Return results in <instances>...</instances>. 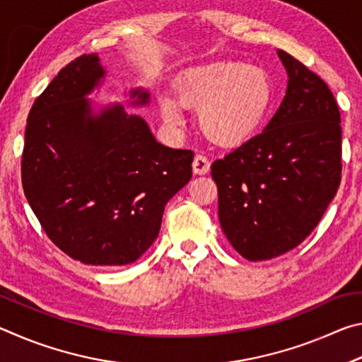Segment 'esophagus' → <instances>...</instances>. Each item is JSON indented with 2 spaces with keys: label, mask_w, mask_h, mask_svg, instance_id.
I'll return each instance as SVG.
<instances>
[{
  "label": "esophagus",
  "mask_w": 362,
  "mask_h": 362,
  "mask_svg": "<svg viewBox=\"0 0 362 362\" xmlns=\"http://www.w3.org/2000/svg\"><path fill=\"white\" fill-rule=\"evenodd\" d=\"M209 169H211L209 159H207L203 155H196L194 156V159H193V173L196 175H206L207 173H209Z\"/></svg>",
  "instance_id": "obj_1"
}]
</instances>
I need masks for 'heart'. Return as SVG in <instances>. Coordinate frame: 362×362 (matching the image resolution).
Masks as SVG:
<instances>
[{"mask_svg":"<svg viewBox=\"0 0 362 362\" xmlns=\"http://www.w3.org/2000/svg\"><path fill=\"white\" fill-rule=\"evenodd\" d=\"M175 95L159 97L169 126H180L188 108H198L204 136L220 146H238L257 136L273 102L265 70L241 62H209L192 66L175 81Z\"/></svg>","mask_w":362,"mask_h":362,"instance_id":"b5f03b06","label":"heart"}]
</instances>
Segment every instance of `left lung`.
Masks as SVG:
<instances>
[{"mask_svg":"<svg viewBox=\"0 0 362 362\" xmlns=\"http://www.w3.org/2000/svg\"><path fill=\"white\" fill-rule=\"evenodd\" d=\"M286 95L262 134L212 164L218 220L250 262L297 247L320 223L341 179L340 112L322 79L278 49Z\"/></svg>","mask_w":362,"mask_h":362,"instance_id":"1","label":"left lung"}]
</instances>
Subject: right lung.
<instances>
[{
    "instance_id": "1",
    "label": "right lung",
    "mask_w": 362,
    "mask_h": 362,
    "mask_svg": "<svg viewBox=\"0 0 362 362\" xmlns=\"http://www.w3.org/2000/svg\"><path fill=\"white\" fill-rule=\"evenodd\" d=\"M107 71L97 54L59 71L30 110L23 193L56 246L86 265L136 262L158 238L164 206L192 179L193 151L156 142L121 103L95 110L88 95ZM145 107L146 90H129Z\"/></svg>"
}]
</instances>
